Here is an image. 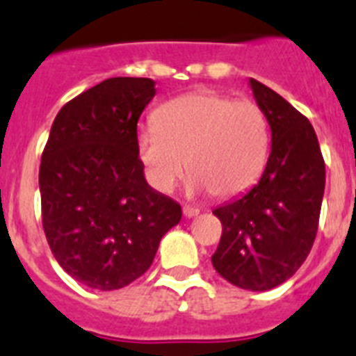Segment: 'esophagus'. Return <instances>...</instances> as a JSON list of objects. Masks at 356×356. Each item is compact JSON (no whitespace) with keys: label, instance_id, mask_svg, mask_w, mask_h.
Segmentation results:
<instances>
[{"label":"esophagus","instance_id":"1","mask_svg":"<svg viewBox=\"0 0 356 356\" xmlns=\"http://www.w3.org/2000/svg\"><path fill=\"white\" fill-rule=\"evenodd\" d=\"M183 213L186 216V218H195V216L199 213V210H197V208H193V207H184Z\"/></svg>","mask_w":356,"mask_h":356}]
</instances>
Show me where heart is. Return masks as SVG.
Segmentation results:
<instances>
[{
    "label": "heart",
    "mask_w": 356,
    "mask_h": 356,
    "mask_svg": "<svg viewBox=\"0 0 356 356\" xmlns=\"http://www.w3.org/2000/svg\"><path fill=\"white\" fill-rule=\"evenodd\" d=\"M138 161L155 190L170 193L186 168L188 190L236 197L261 177L270 152L268 118L252 100L197 91L163 104L155 124L135 137Z\"/></svg>",
    "instance_id": "b5f03b06"
}]
</instances>
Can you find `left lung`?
I'll list each match as a JSON object with an SVG mask.
<instances>
[{"instance_id": "obj_1", "label": "left lung", "mask_w": 356, "mask_h": 356, "mask_svg": "<svg viewBox=\"0 0 356 356\" xmlns=\"http://www.w3.org/2000/svg\"><path fill=\"white\" fill-rule=\"evenodd\" d=\"M270 126V155L258 184L213 210L223 225L212 265L227 282L268 291L293 276L316 238L325 164L313 126L283 97L250 78Z\"/></svg>"}]
</instances>
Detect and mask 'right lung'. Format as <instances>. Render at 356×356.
<instances>
[{
	"label": "right lung",
	"mask_w": 356,
	"mask_h": 356,
	"mask_svg": "<svg viewBox=\"0 0 356 356\" xmlns=\"http://www.w3.org/2000/svg\"><path fill=\"white\" fill-rule=\"evenodd\" d=\"M153 97L152 78H108L65 104L49 133L43 230L60 267L86 287L115 291L140 278L183 216L138 161L137 122Z\"/></svg>",
	"instance_id": "1"
}]
</instances>
